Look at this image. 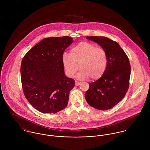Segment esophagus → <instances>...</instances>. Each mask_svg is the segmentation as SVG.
<instances>
[{"label":"esophagus","mask_w":150,"mask_h":150,"mask_svg":"<svg viewBox=\"0 0 150 150\" xmlns=\"http://www.w3.org/2000/svg\"><path fill=\"white\" fill-rule=\"evenodd\" d=\"M80 84H81V82H80V81H75V85H76V86H79Z\"/></svg>","instance_id":"obj_1"}]
</instances>
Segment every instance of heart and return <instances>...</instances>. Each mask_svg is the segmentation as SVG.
<instances>
[{
    "mask_svg": "<svg viewBox=\"0 0 150 150\" xmlns=\"http://www.w3.org/2000/svg\"><path fill=\"white\" fill-rule=\"evenodd\" d=\"M62 64L67 76L72 77L79 67L77 75L79 79L91 77L93 80L101 78L107 68V54L106 51L93 44L82 42L71 49L70 54L64 53Z\"/></svg>",
    "mask_w": 150,
    "mask_h": 150,
    "instance_id": "heart-1",
    "label": "heart"
}]
</instances>
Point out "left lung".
Listing matches in <instances>:
<instances>
[{
    "mask_svg": "<svg viewBox=\"0 0 150 150\" xmlns=\"http://www.w3.org/2000/svg\"><path fill=\"white\" fill-rule=\"evenodd\" d=\"M86 39L100 45L107 54V68L103 76L89 83L85 93L88 105L101 110L114 107L125 96L129 86L130 64L119 44L106 37L87 36Z\"/></svg>",
    "mask_w": 150,
    "mask_h": 150,
    "instance_id": "obj_1",
    "label": "left lung"
}]
</instances>
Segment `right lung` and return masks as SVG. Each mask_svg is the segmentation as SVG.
Here are the masks:
<instances>
[{
  "label": "right lung",
  "mask_w": 150,
  "mask_h": 150,
  "mask_svg": "<svg viewBox=\"0 0 150 150\" xmlns=\"http://www.w3.org/2000/svg\"><path fill=\"white\" fill-rule=\"evenodd\" d=\"M73 42L71 38H45L24 56L21 78L29 103L43 113H56L67 106L69 92L75 86L64 74L62 55Z\"/></svg>",
  "instance_id": "obj_1"
}]
</instances>
